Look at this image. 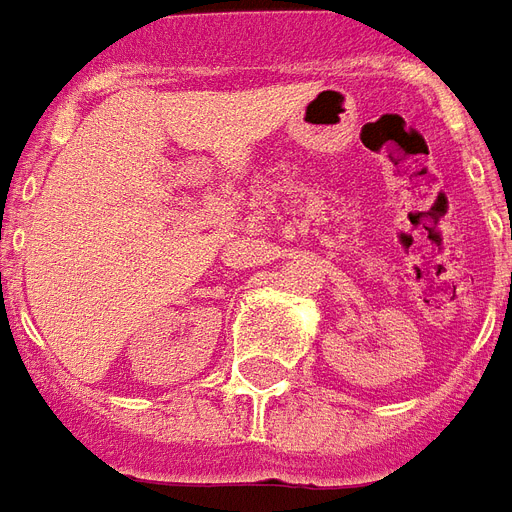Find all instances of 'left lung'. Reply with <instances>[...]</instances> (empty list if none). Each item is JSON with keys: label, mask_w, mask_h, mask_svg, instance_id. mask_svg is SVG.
<instances>
[{"label": "left lung", "mask_w": 512, "mask_h": 512, "mask_svg": "<svg viewBox=\"0 0 512 512\" xmlns=\"http://www.w3.org/2000/svg\"><path fill=\"white\" fill-rule=\"evenodd\" d=\"M510 238H512V230H510Z\"/></svg>", "instance_id": "1"}]
</instances>
